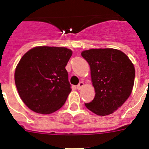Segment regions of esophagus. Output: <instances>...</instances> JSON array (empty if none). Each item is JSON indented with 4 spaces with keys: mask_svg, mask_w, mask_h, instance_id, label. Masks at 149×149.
I'll return each instance as SVG.
<instances>
[{
    "mask_svg": "<svg viewBox=\"0 0 149 149\" xmlns=\"http://www.w3.org/2000/svg\"><path fill=\"white\" fill-rule=\"evenodd\" d=\"M84 86V83H83V82H80L78 84V85H77V89H78V90H81V89H82V87Z\"/></svg>",
    "mask_w": 149,
    "mask_h": 149,
    "instance_id": "1",
    "label": "esophagus"
}]
</instances>
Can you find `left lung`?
I'll return each mask as SVG.
<instances>
[{
    "label": "left lung",
    "mask_w": 149,
    "mask_h": 149,
    "mask_svg": "<svg viewBox=\"0 0 149 149\" xmlns=\"http://www.w3.org/2000/svg\"><path fill=\"white\" fill-rule=\"evenodd\" d=\"M89 63L95 91L93 101L85 106L98 116L113 113L129 98L135 78V68L128 56L113 48L84 51Z\"/></svg>",
    "instance_id": "left-lung-1"
}]
</instances>
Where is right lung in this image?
I'll list each match as a JSON object with an SVG mask.
<instances>
[{
  "instance_id": "1",
  "label": "right lung",
  "mask_w": 149,
  "mask_h": 149,
  "mask_svg": "<svg viewBox=\"0 0 149 149\" xmlns=\"http://www.w3.org/2000/svg\"><path fill=\"white\" fill-rule=\"evenodd\" d=\"M72 55L66 48L39 46L22 56L15 68V83L28 108L50 114L63 106L72 91L65 68Z\"/></svg>"
}]
</instances>
